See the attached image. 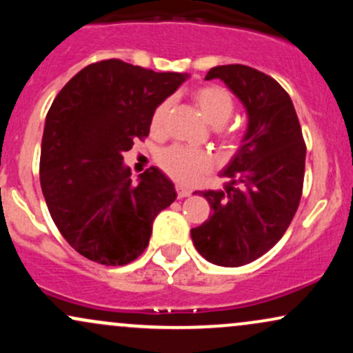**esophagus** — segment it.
I'll list each match as a JSON object with an SVG mask.
<instances>
[{
	"label": "esophagus",
	"mask_w": 353,
	"mask_h": 353,
	"mask_svg": "<svg viewBox=\"0 0 353 353\" xmlns=\"http://www.w3.org/2000/svg\"><path fill=\"white\" fill-rule=\"evenodd\" d=\"M176 192H177V197H179V199H184V197H189L190 194H192L189 189L181 188V185H176Z\"/></svg>",
	"instance_id": "obj_1"
}]
</instances>
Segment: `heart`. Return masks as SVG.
I'll use <instances>...</instances> for the list:
<instances>
[{"mask_svg": "<svg viewBox=\"0 0 353 353\" xmlns=\"http://www.w3.org/2000/svg\"><path fill=\"white\" fill-rule=\"evenodd\" d=\"M194 103L201 109L202 116L214 128H217L219 137L225 144L236 145L242 139V132L230 128L225 123L234 114V99L225 88L208 84L197 88L192 92ZM171 111V99H165L154 109L151 116V132L154 136H163ZM157 164L171 179L179 184L190 185L197 182L212 168V161L204 151L184 148V145H171L157 156Z\"/></svg>", "mask_w": 353, "mask_h": 353, "instance_id": "heart-1", "label": "heart"}]
</instances>
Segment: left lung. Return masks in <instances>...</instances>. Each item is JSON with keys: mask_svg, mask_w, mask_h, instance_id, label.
Returning <instances> with one entry per match:
<instances>
[{"mask_svg": "<svg viewBox=\"0 0 353 353\" xmlns=\"http://www.w3.org/2000/svg\"><path fill=\"white\" fill-rule=\"evenodd\" d=\"M242 101L249 124L222 176L224 190H199L210 216L190 229L202 257L222 267L255 261L281 241L299 209L305 172V143L292 99L274 78L244 64L212 68ZM236 188H234L233 185Z\"/></svg>", "mask_w": 353, "mask_h": 353, "instance_id": "8db88e82", "label": "left lung"}]
</instances>
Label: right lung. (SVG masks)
<instances>
[{"mask_svg": "<svg viewBox=\"0 0 353 353\" xmlns=\"http://www.w3.org/2000/svg\"><path fill=\"white\" fill-rule=\"evenodd\" d=\"M185 78L104 59L83 68L52 101L39 159L43 196L61 236L89 261H134L154 219L176 199L157 168L134 184L123 152L149 136L154 109Z\"/></svg>", "mask_w": 353, "mask_h": 353, "instance_id": "right-lung-1", "label": "right lung"}]
</instances>
